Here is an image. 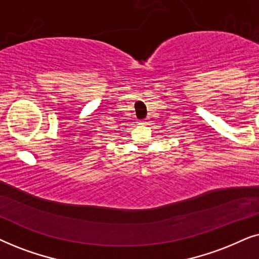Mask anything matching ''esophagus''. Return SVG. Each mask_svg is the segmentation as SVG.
<instances>
[{"instance_id":"esophagus-1","label":"esophagus","mask_w":259,"mask_h":259,"mask_svg":"<svg viewBox=\"0 0 259 259\" xmlns=\"http://www.w3.org/2000/svg\"><path fill=\"white\" fill-rule=\"evenodd\" d=\"M141 123H142V124H147L148 120H147V119H143V120H141Z\"/></svg>"}]
</instances>
